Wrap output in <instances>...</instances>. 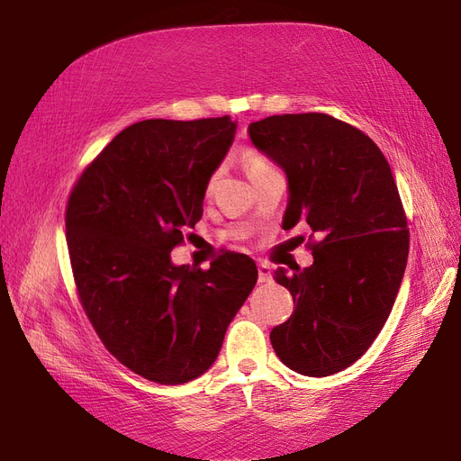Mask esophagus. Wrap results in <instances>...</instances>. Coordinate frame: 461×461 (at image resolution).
I'll use <instances>...</instances> for the list:
<instances>
[{
	"label": "esophagus",
	"instance_id": "34e87169",
	"mask_svg": "<svg viewBox=\"0 0 461 461\" xmlns=\"http://www.w3.org/2000/svg\"><path fill=\"white\" fill-rule=\"evenodd\" d=\"M271 276H273V271H271L269 265L259 263V267H258V281H259V283H269Z\"/></svg>",
	"mask_w": 461,
	"mask_h": 461
}]
</instances>
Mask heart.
Instances as JSON below:
<instances>
[{"label":"heart","instance_id":"b5f03b06","mask_svg":"<svg viewBox=\"0 0 461 461\" xmlns=\"http://www.w3.org/2000/svg\"><path fill=\"white\" fill-rule=\"evenodd\" d=\"M242 161H244V165H246V171H248V175H252V173H256V171L265 169V167H269V165H267V161H265L263 158H259L258 153H254V151H246V153H244V158H242ZM215 180H217V176H213L212 180H209V188H212V186L215 185Z\"/></svg>","mask_w":461,"mask_h":461}]
</instances>
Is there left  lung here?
Wrapping results in <instances>:
<instances>
[{
    "instance_id": "8db88e82",
    "label": "left lung",
    "mask_w": 461,
    "mask_h": 461,
    "mask_svg": "<svg viewBox=\"0 0 461 461\" xmlns=\"http://www.w3.org/2000/svg\"><path fill=\"white\" fill-rule=\"evenodd\" d=\"M288 180L285 229L308 222L313 265L278 267L294 313L271 330L286 367L327 376L367 352L393 312L410 234L393 171L369 136L325 113L273 115L248 127Z\"/></svg>"
}]
</instances>
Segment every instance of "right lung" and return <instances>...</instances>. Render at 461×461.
Masks as SVG:
<instances>
[{
    "mask_svg": "<svg viewBox=\"0 0 461 461\" xmlns=\"http://www.w3.org/2000/svg\"><path fill=\"white\" fill-rule=\"evenodd\" d=\"M236 134L230 117L149 119L121 131L71 192L65 215L75 283L97 337L159 384L203 375L258 267L225 254L202 271L171 249L202 219L209 178Z\"/></svg>",
    "mask_w": 461,
    "mask_h": 461,
    "instance_id": "1",
    "label": "right lung"
}]
</instances>
